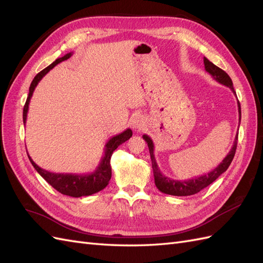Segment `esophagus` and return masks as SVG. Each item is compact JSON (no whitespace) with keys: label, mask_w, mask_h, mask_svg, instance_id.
<instances>
[{"label":"esophagus","mask_w":263,"mask_h":263,"mask_svg":"<svg viewBox=\"0 0 263 263\" xmlns=\"http://www.w3.org/2000/svg\"><path fill=\"white\" fill-rule=\"evenodd\" d=\"M130 124L135 130H141V129H144V127L146 126V121L142 115H135L132 118Z\"/></svg>","instance_id":"esophagus-1"}]
</instances>
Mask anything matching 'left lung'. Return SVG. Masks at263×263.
Instances as JSON below:
<instances>
[{
    "mask_svg": "<svg viewBox=\"0 0 263 263\" xmlns=\"http://www.w3.org/2000/svg\"><path fill=\"white\" fill-rule=\"evenodd\" d=\"M204 66L206 72H209L214 80H216L218 83L225 85L229 87L230 90L234 92L236 95V92L234 90L233 86V81L230 77L225 72L224 70H221L217 66H215L213 62H211L208 58H204ZM238 113H239V123L241 119V108H240V103L238 101ZM142 138L145 139V141L148 144L149 148V153H150V158H151V163H153V170H154V177H155V184L158 187V190L160 192L164 194H169V195H174V196H189V195H193L200 192L201 190L205 189L206 186H209L211 183H213L215 180H216L221 173H224L228 166L232 163L235 153H236V148H237V140H238V134L235 137L234 145L230 149L227 156L222 159V161L216 166V168L210 171L208 174H204V176L201 177H196L192 178L189 180H173L170 179L169 177H165L161 173L160 169H159L158 163L156 161L155 158V145L154 141L151 139L148 135H144Z\"/></svg>",
    "mask_w": 263,
    "mask_h": 263,
    "instance_id": "8db88e82",
    "label": "left lung"
}]
</instances>
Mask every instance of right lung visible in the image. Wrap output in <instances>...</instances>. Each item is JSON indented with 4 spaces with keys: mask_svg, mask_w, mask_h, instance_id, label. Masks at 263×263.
Here are the masks:
<instances>
[{
    "mask_svg": "<svg viewBox=\"0 0 263 263\" xmlns=\"http://www.w3.org/2000/svg\"><path fill=\"white\" fill-rule=\"evenodd\" d=\"M71 55H72V52H69L67 54L63 55L61 58L55 59L50 66L41 71L35 78L33 82H31L29 86V93L26 100L25 105H24L23 109V122L24 125L26 124V119H27V113H28V106H29V102L31 97H33V93L35 91V87L39 83V81L49 72V71L54 67L57 66L58 63L65 61L69 59ZM133 136V132L130 128H127L123 133L116 135V136H113L110 138L105 145L104 148V155H103L101 162L99 163L98 168L95 169L91 173H86V174H76V173H53L49 172L47 170L42 169L41 166H38L28 155L29 160L33 164L36 171L41 174V176L49 183V184L60 192L61 194L69 195L72 197H81V196H87V195H92L94 193H98L100 191H102L104 187L107 186L108 182L110 180V177H112V168H110V157H112V154L114 153V150L119 146L122 145L123 142L126 140H128Z\"/></svg>",
    "mask_w": 263,
    "mask_h": 263,
    "instance_id": "right-lung-1",
    "label": "right lung"
}]
</instances>
